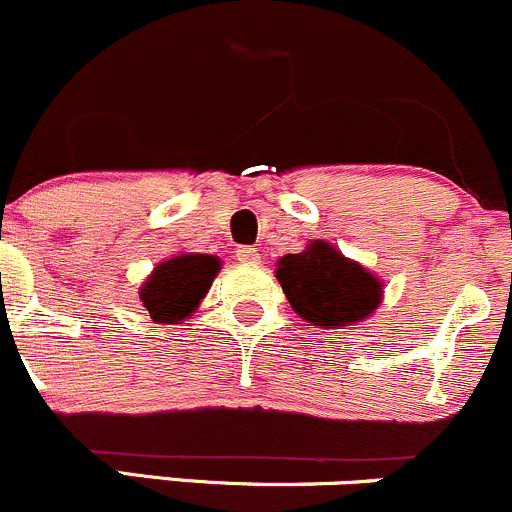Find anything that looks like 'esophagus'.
<instances>
[{
    "instance_id": "esophagus-1",
    "label": "esophagus",
    "mask_w": 512,
    "mask_h": 512,
    "mask_svg": "<svg viewBox=\"0 0 512 512\" xmlns=\"http://www.w3.org/2000/svg\"><path fill=\"white\" fill-rule=\"evenodd\" d=\"M236 261L251 263V266H256V263H261V254H258L256 249H251V246H241V249L236 251Z\"/></svg>"
}]
</instances>
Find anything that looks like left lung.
Instances as JSON below:
<instances>
[{"label":"left lung","mask_w":512,"mask_h":512,"mask_svg":"<svg viewBox=\"0 0 512 512\" xmlns=\"http://www.w3.org/2000/svg\"><path fill=\"white\" fill-rule=\"evenodd\" d=\"M276 278L291 308L315 328L362 323L384 298L382 278L323 239L278 258Z\"/></svg>","instance_id":"1"}]
</instances>
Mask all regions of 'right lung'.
<instances>
[{"mask_svg":"<svg viewBox=\"0 0 512 512\" xmlns=\"http://www.w3.org/2000/svg\"><path fill=\"white\" fill-rule=\"evenodd\" d=\"M221 271V258L212 254H177L152 268L140 286V303L160 325L187 320Z\"/></svg>","mask_w":512,"mask_h":512,"instance_id":"add662e5","label":"right lung"}]
</instances>
